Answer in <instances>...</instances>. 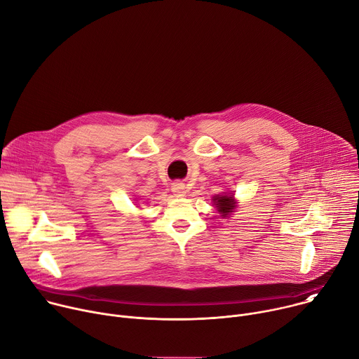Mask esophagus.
<instances>
[{
    "label": "esophagus",
    "instance_id": "34e87169",
    "mask_svg": "<svg viewBox=\"0 0 359 359\" xmlns=\"http://www.w3.org/2000/svg\"><path fill=\"white\" fill-rule=\"evenodd\" d=\"M172 191L176 197H183L186 194V186L182 182H175L172 184Z\"/></svg>",
    "mask_w": 359,
    "mask_h": 359
}]
</instances>
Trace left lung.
Returning <instances> with one entry per match:
<instances>
[{
  "instance_id": "obj_1",
  "label": "left lung",
  "mask_w": 359,
  "mask_h": 359,
  "mask_svg": "<svg viewBox=\"0 0 359 359\" xmlns=\"http://www.w3.org/2000/svg\"><path fill=\"white\" fill-rule=\"evenodd\" d=\"M213 203L219 212V215L226 219L229 217L236 209H237V201L234 198L233 193H222V194H216L213 197Z\"/></svg>"
}]
</instances>
